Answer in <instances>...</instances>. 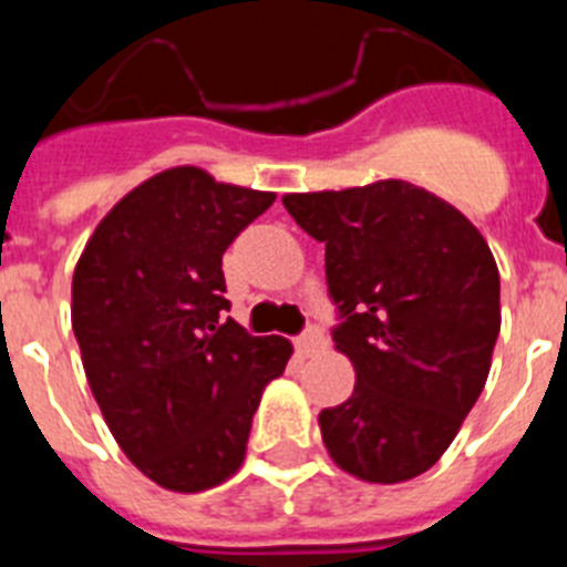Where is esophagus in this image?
Wrapping results in <instances>:
<instances>
[{"label":"esophagus","instance_id":"1","mask_svg":"<svg viewBox=\"0 0 567 567\" xmlns=\"http://www.w3.org/2000/svg\"><path fill=\"white\" fill-rule=\"evenodd\" d=\"M323 343H327V340H323V332H320L318 327H307L298 338H295V349H298L300 354H315L318 349H323Z\"/></svg>","mask_w":567,"mask_h":567}]
</instances>
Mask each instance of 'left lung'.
<instances>
[{"label":"left lung","mask_w":567,"mask_h":567,"mask_svg":"<svg viewBox=\"0 0 567 567\" xmlns=\"http://www.w3.org/2000/svg\"><path fill=\"white\" fill-rule=\"evenodd\" d=\"M295 224L327 244L332 340L354 392L320 412L343 471L403 483L432 468L474 409L499 334V272L460 209L405 182L287 195Z\"/></svg>","instance_id":"obj_1"}]
</instances>
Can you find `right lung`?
Here are the masks:
<instances>
[{"mask_svg":"<svg viewBox=\"0 0 567 567\" xmlns=\"http://www.w3.org/2000/svg\"><path fill=\"white\" fill-rule=\"evenodd\" d=\"M272 193L198 167L153 175L115 204L73 272V332L115 443L153 483L204 491L247 452L252 414L287 369V338L227 318L221 258Z\"/></svg>","mask_w":567,"mask_h":567,"instance_id":"obj_1","label":"right lung"}]
</instances>
